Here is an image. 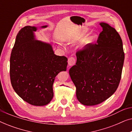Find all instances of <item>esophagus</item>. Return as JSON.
I'll list each match as a JSON object with an SVG mask.
<instances>
[{
    "label": "esophagus",
    "mask_w": 132,
    "mask_h": 132,
    "mask_svg": "<svg viewBox=\"0 0 132 132\" xmlns=\"http://www.w3.org/2000/svg\"><path fill=\"white\" fill-rule=\"evenodd\" d=\"M76 63V59L75 57H69L68 59V64L69 66H73Z\"/></svg>",
    "instance_id": "34e87169"
}]
</instances>
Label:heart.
I'll return each instance as SVG.
<instances>
[{"label": "heart", "mask_w": 132, "mask_h": 132, "mask_svg": "<svg viewBox=\"0 0 132 132\" xmlns=\"http://www.w3.org/2000/svg\"><path fill=\"white\" fill-rule=\"evenodd\" d=\"M88 31V29H85L84 31L82 32V33L80 34V35L79 36V37L78 38L76 39L75 41H71V43H73V42H75L77 40H79V39H80L81 38H83L86 35V34H87V32ZM97 37V35H96L95 34H91V35H90L89 36H88V37L86 38L85 41V43H84V47H85V46H89V45L93 44V43L94 42L95 39H96Z\"/></svg>", "instance_id": "obj_1"}]
</instances>
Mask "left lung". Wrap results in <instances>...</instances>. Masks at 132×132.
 <instances>
[{"mask_svg":"<svg viewBox=\"0 0 132 132\" xmlns=\"http://www.w3.org/2000/svg\"><path fill=\"white\" fill-rule=\"evenodd\" d=\"M97 44L77 52V62L69 70L79 102L85 106L98 104L116 91L124 61L122 41L117 30L102 22Z\"/></svg>","mask_w":132,"mask_h":132,"instance_id":"left-lung-1","label":"left lung"}]
</instances>
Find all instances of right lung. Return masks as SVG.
<instances>
[{"label": "right lung", "instance_id": "obj_1", "mask_svg": "<svg viewBox=\"0 0 132 132\" xmlns=\"http://www.w3.org/2000/svg\"><path fill=\"white\" fill-rule=\"evenodd\" d=\"M38 28L26 26L18 33L10 57V78L19 97L32 105L41 106L53 98L55 77L66 71L68 59L56 55L51 44L36 38Z\"/></svg>", "mask_w": 132, "mask_h": 132}]
</instances>
